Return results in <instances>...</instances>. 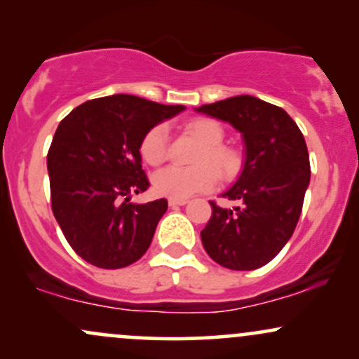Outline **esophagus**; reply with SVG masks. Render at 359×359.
Wrapping results in <instances>:
<instances>
[{"label":"esophagus","instance_id":"esophagus-1","mask_svg":"<svg viewBox=\"0 0 359 359\" xmlns=\"http://www.w3.org/2000/svg\"><path fill=\"white\" fill-rule=\"evenodd\" d=\"M189 201L187 199H168V205H170V208H175V205H185L187 204Z\"/></svg>","mask_w":359,"mask_h":359}]
</instances>
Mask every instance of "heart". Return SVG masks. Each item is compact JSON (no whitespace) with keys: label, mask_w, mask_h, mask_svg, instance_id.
Masks as SVG:
<instances>
[{"label":"heart","mask_w":359,"mask_h":359,"mask_svg":"<svg viewBox=\"0 0 359 359\" xmlns=\"http://www.w3.org/2000/svg\"><path fill=\"white\" fill-rule=\"evenodd\" d=\"M185 131L203 143L194 162L196 167H167L156 172L154 187L160 196L172 199H187L189 196L211 189L217 182L229 180L240 174L243 156L238 148L224 145V128L212 118H192L185 123ZM140 154L148 165H160L168 155V133L163 125H156L143 135L140 142ZM218 174L216 175L215 172Z\"/></svg>","instance_id":"b5f03b06"}]
</instances>
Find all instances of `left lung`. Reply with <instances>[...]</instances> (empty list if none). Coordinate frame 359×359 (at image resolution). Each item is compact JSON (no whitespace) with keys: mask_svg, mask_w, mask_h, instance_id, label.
Listing matches in <instances>:
<instances>
[{"mask_svg":"<svg viewBox=\"0 0 359 359\" xmlns=\"http://www.w3.org/2000/svg\"><path fill=\"white\" fill-rule=\"evenodd\" d=\"M197 111L233 125L246 148L240 179L222 194L238 205L224 209L211 201L212 216L201 231L204 250L229 270H257L277 257L299 222L311 180L306 140L285 111L255 96Z\"/></svg>","mask_w":359,"mask_h":359,"instance_id":"1","label":"left lung"}]
</instances>
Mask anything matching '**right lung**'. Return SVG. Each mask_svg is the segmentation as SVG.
<instances>
[{
	"label": "right lung",
	"instance_id": "obj_1",
	"mask_svg": "<svg viewBox=\"0 0 359 359\" xmlns=\"http://www.w3.org/2000/svg\"><path fill=\"white\" fill-rule=\"evenodd\" d=\"M184 106L114 94L82 102L60 121L47 154L52 211L65 240L100 269H123L145 255L167 199L130 203L150 187L140 142Z\"/></svg>",
	"mask_w": 359,
	"mask_h": 359
}]
</instances>
